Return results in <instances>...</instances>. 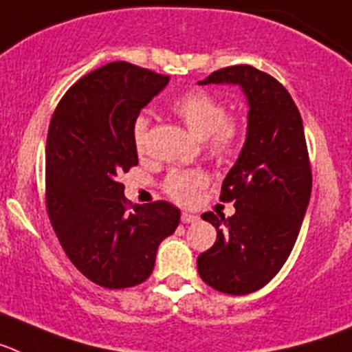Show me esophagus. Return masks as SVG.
Segmentation results:
<instances>
[{
	"mask_svg": "<svg viewBox=\"0 0 352 352\" xmlns=\"http://www.w3.org/2000/svg\"><path fill=\"white\" fill-rule=\"evenodd\" d=\"M180 221L184 223V225H191V223L198 221V216H195V214H189V212H182V216H180Z\"/></svg>",
	"mask_w": 352,
	"mask_h": 352,
	"instance_id": "esophagus-1",
	"label": "esophagus"
}]
</instances>
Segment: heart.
I'll list each match as a JSON object with an SVG mask.
<instances>
[{"label":"heart","instance_id":"obj_1","mask_svg":"<svg viewBox=\"0 0 352 352\" xmlns=\"http://www.w3.org/2000/svg\"><path fill=\"white\" fill-rule=\"evenodd\" d=\"M173 111L200 142H207L214 155H227L239 138V124L227 117V108L218 97L206 90H191L175 100ZM148 136V118L138 117L133 125V140L143 151ZM207 179L197 170H177L164 180V191L179 204H191L197 191L206 186Z\"/></svg>","mask_w":352,"mask_h":352}]
</instances>
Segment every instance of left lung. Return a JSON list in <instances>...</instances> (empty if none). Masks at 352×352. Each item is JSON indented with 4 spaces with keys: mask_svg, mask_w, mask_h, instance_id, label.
Segmentation results:
<instances>
[{
    "mask_svg": "<svg viewBox=\"0 0 352 352\" xmlns=\"http://www.w3.org/2000/svg\"><path fill=\"white\" fill-rule=\"evenodd\" d=\"M198 85L239 87L248 104L246 140L221 186L235 212H206L218 237L198 256V274L212 289L243 296L282 269L298 239L311 193L303 120L289 91L250 65L216 70Z\"/></svg>",
    "mask_w": 352,
    "mask_h": 352,
    "instance_id": "obj_1",
    "label": "left lung"
}]
</instances>
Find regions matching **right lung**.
I'll return each mask as SVG.
<instances>
[{"mask_svg":"<svg viewBox=\"0 0 352 352\" xmlns=\"http://www.w3.org/2000/svg\"><path fill=\"white\" fill-rule=\"evenodd\" d=\"M168 81L127 62L108 63L69 88L49 124V219L70 262L106 289L145 282L161 241L179 227L180 210L168 201L129 212L118 182L138 164L134 120Z\"/></svg>","mask_w":352,"mask_h":352,"instance_id":"1","label":"right lung"}]
</instances>
